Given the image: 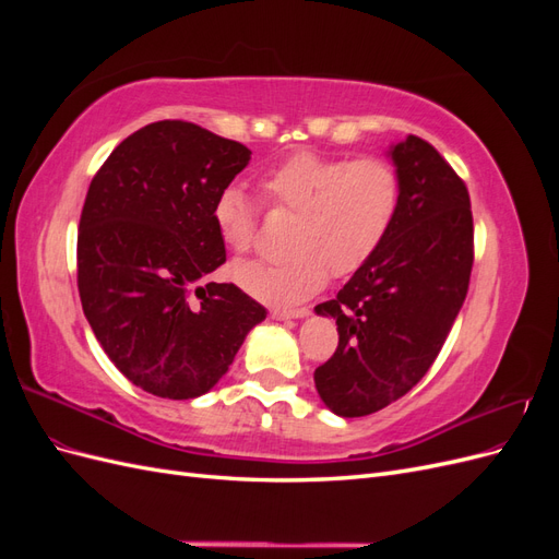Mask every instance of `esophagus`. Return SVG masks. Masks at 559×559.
<instances>
[{"mask_svg":"<svg viewBox=\"0 0 559 559\" xmlns=\"http://www.w3.org/2000/svg\"><path fill=\"white\" fill-rule=\"evenodd\" d=\"M306 314H310V310L308 308H277V310H273V317L275 319H298V317H306Z\"/></svg>","mask_w":559,"mask_h":559,"instance_id":"esophagus-1","label":"esophagus"}]
</instances>
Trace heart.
<instances>
[{"label": "heart", "mask_w": 559, "mask_h": 559, "mask_svg": "<svg viewBox=\"0 0 559 559\" xmlns=\"http://www.w3.org/2000/svg\"><path fill=\"white\" fill-rule=\"evenodd\" d=\"M263 202L296 214L282 263H235L233 282L249 296L294 306L333 277L361 270L389 238L401 207V175L380 156L333 158L294 154L259 177ZM212 224L233 253H247L259 235V207L240 186L214 195Z\"/></svg>", "instance_id": "obj_1"}]
</instances>
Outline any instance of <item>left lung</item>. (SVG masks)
<instances>
[{
  "mask_svg": "<svg viewBox=\"0 0 559 559\" xmlns=\"http://www.w3.org/2000/svg\"><path fill=\"white\" fill-rule=\"evenodd\" d=\"M401 207L392 233L333 300L317 306L337 324L333 357L314 386L341 417L373 415L427 376L468 294L473 214L464 179L427 142L392 148Z\"/></svg>",
  "mask_w": 559,
  "mask_h": 559,
  "instance_id": "left-lung-1",
  "label": "left lung"
}]
</instances>
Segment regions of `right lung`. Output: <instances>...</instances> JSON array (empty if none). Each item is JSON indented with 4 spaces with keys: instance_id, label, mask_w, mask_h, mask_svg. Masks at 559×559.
<instances>
[{
    "instance_id": "add662e5",
    "label": "right lung",
    "mask_w": 559,
    "mask_h": 559,
    "mask_svg": "<svg viewBox=\"0 0 559 559\" xmlns=\"http://www.w3.org/2000/svg\"><path fill=\"white\" fill-rule=\"evenodd\" d=\"M251 151L189 121L132 132L95 173L76 238L83 314L114 366L160 399H195L226 376L261 302L207 277L226 263L214 195Z\"/></svg>"
}]
</instances>
